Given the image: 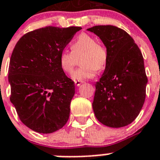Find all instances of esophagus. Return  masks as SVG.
Returning a JSON list of instances; mask_svg holds the SVG:
<instances>
[{"label": "esophagus", "instance_id": "1", "mask_svg": "<svg viewBox=\"0 0 160 160\" xmlns=\"http://www.w3.org/2000/svg\"><path fill=\"white\" fill-rule=\"evenodd\" d=\"M82 84V81H79V80H75V84L76 86H80V84Z\"/></svg>", "mask_w": 160, "mask_h": 160}]
</instances>
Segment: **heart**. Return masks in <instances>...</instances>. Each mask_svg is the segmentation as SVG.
<instances>
[{"mask_svg": "<svg viewBox=\"0 0 160 160\" xmlns=\"http://www.w3.org/2000/svg\"><path fill=\"white\" fill-rule=\"evenodd\" d=\"M81 55L80 65L82 67L74 72L72 75L74 80L90 79L95 76L98 69H102L107 63L106 49L97 43L92 36L82 33L71 43V52L63 50L60 52L58 61L62 71L66 74L72 73L76 66V58Z\"/></svg>", "mask_w": 160, "mask_h": 160, "instance_id": "obj_1", "label": "heart"}]
</instances>
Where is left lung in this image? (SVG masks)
Segmentation results:
<instances>
[{
	"mask_svg": "<svg viewBox=\"0 0 160 160\" xmlns=\"http://www.w3.org/2000/svg\"><path fill=\"white\" fill-rule=\"evenodd\" d=\"M102 40L108 60L95 84L93 109L103 125L113 128L129 125L138 116L145 99L148 80L141 50L128 33L112 25L87 29Z\"/></svg>",
	"mask_w": 160,
	"mask_h": 160,
	"instance_id": "obj_1",
	"label": "left lung"
}]
</instances>
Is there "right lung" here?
Returning a JSON list of instances; mask_svg holds the SVG:
<instances>
[{
  "instance_id": "obj_1",
  "label": "right lung",
  "mask_w": 160,
  "mask_h": 160,
  "mask_svg": "<svg viewBox=\"0 0 160 160\" xmlns=\"http://www.w3.org/2000/svg\"><path fill=\"white\" fill-rule=\"evenodd\" d=\"M81 28L35 29L20 38L13 50L8 76L10 102L22 122L34 132L52 133L68 121L75 84L62 71L58 58Z\"/></svg>"
}]
</instances>
